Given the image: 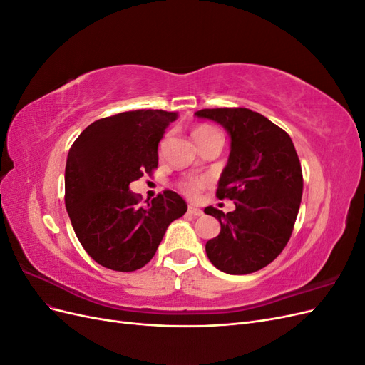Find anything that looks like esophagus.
<instances>
[{
  "mask_svg": "<svg viewBox=\"0 0 365 365\" xmlns=\"http://www.w3.org/2000/svg\"><path fill=\"white\" fill-rule=\"evenodd\" d=\"M187 212H189V215H192V216H202L204 215V212L201 208H197V207H193V205H190L189 207V210H187Z\"/></svg>",
  "mask_w": 365,
  "mask_h": 365,
  "instance_id": "1",
  "label": "esophagus"
}]
</instances>
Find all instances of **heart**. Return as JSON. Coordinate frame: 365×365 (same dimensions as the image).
<instances>
[{
	"label": "heart",
	"instance_id": "1",
	"mask_svg": "<svg viewBox=\"0 0 365 365\" xmlns=\"http://www.w3.org/2000/svg\"><path fill=\"white\" fill-rule=\"evenodd\" d=\"M212 135H219V132L208 125H200L193 129V137L196 141H201V140H204L207 137H212ZM207 184H208V181H207V178H204V176H189V178L181 180L178 182V187L185 196L196 197L202 189H205Z\"/></svg>",
	"mask_w": 365,
	"mask_h": 365
}]
</instances>
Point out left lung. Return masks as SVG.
Segmentation results:
<instances>
[{"label":"left lung","instance_id":"obj_1","mask_svg":"<svg viewBox=\"0 0 365 365\" xmlns=\"http://www.w3.org/2000/svg\"><path fill=\"white\" fill-rule=\"evenodd\" d=\"M195 115L222 125L231 138L216 196L235 201L227 215L215 207L220 233L205 244L217 269L242 275L269 264L288 244L303 195L302 164L291 137L247 108L201 109Z\"/></svg>","mask_w":365,"mask_h":365}]
</instances>
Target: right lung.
I'll use <instances>...</instances> for the list:
<instances>
[{"label": "right lung", "instance_id": "obj_1", "mask_svg": "<svg viewBox=\"0 0 365 365\" xmlns=\"http://www.w3.org/2000/svg\"><path fill=\"white\" fill-rule=\"evenodd\" d=\"M178 118L138 109L94 121L76 138L65 165V207L85 251L102 267L130 272L155 256L165 230L187 212L164 190L146 205L129 184L158 165V143Z\"/></svg>", "mask_w": 365, "mask_h": 365}]
</instances>
